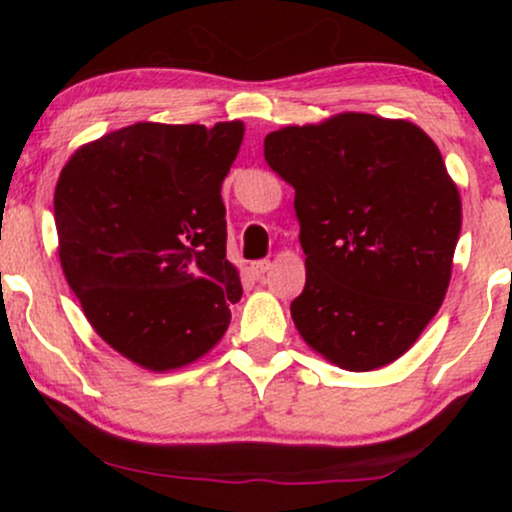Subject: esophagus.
<instances>
[{
	"instance_id": "obj_1",
	"label": "esophagus",
	"mask_w": 512,
	"mask_h": 512,
	"mask_svg": "<svg viewBox=\"0 0 512 512\" xmlns=\"http://www.w3.org/2000/svg\"><path fill=\"white\" fill-rule=\"evenodd\" d=\"M250 269H252V274L257 276V279H262V276L267 274L269 269H272V262H269V260H257V262H252Z\"/></svg>"
}]
</instances>
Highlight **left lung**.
Instances as JSON below:
<instances>
[{
    "label": "left lung",
    "instance_id": "left-lung-1",
    "mask_svg": "<svg viewBox=\"0 0 512 512\" xmlns=\"http://www.w3.org/2000/svg\"><path fill=\"white\" fill-rule=\"evenodd\" d=\"M264 161L296 190V330L344 370L392 363L438 313L460 238V192L438 146L407 120L342 113L267 134Z\"/></svg>",
    "mask_w": 512,
    "mask_h": 512
}]
</instances>
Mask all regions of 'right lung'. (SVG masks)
<instances>
[{
    "instance_id": "1",
    "label": "right lung",
    "mask_w": 512,
    "mask_h": 512,
    "mask_svg": "<svg viewBox=\"0 0 512 512\" xmlns=\"http://www.w3.org/2000/svg\"><path fill=\"white\" fill-rule=\"evenodd\" d=\"M243 122H137L81 146L55 187L60 262L101 337L149 370L197 361L243 286L226 260L221 182Z\"/></svg>"
}]
</instances>
